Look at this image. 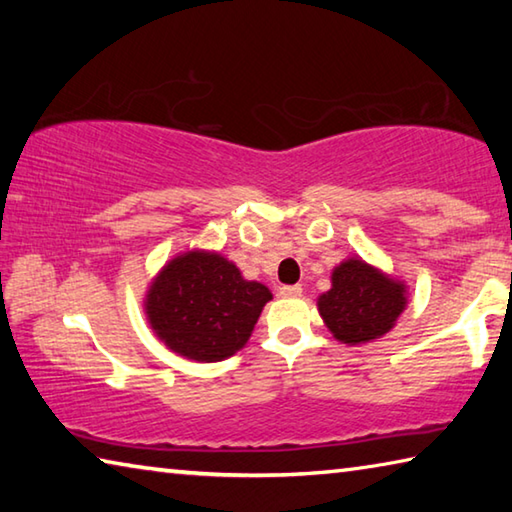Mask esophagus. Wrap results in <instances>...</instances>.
I'll return each mask as SVG.
<instances>
[{"mask_svg": "<svg viewBox=\"0 0 512 512\" xmlns=\"http://www.w3.org/2000/svg\"><path fill=\"white\" fill-rule=\"evenodd\" d=\"M280 296L282 298H300L302 287H300V284H289V287H280Z\"/></svg>", "mask_w": 512, "mask_h": 512, "instance_id": "obj_1", "label": "esophagus"}]
</instances>
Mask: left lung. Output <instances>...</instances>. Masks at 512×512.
<instances>
[{
    "label": "left lung",
    "mask_w": 512,
    "mask_h": 512,
    "mask_svg": "<svg viewBox=\"0 0 512 512\" xmlns=\"http://www.w3.org/2000/svg\"><path fill=\"white\" fill-rule=\"evenodd\" d=\"M404 305V284L381 275L361 259H348L336 266L332 289L318 298V311L329 332L350 345L384 336Z\"/></svg>",
    "instance_id": "left-lung-1"
}]
</instances>
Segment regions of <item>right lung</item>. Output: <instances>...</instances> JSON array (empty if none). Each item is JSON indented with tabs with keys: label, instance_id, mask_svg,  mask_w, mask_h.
Instances as JSON below:
<instances>
[{
	"label": "right lung",
	"instance_id": "1",
	"mask_svg": "<svg viewBox=\"0 0 512 512\" xmlns=\"http://www.w3.org/2000/svg\"><path fill=\"white\" fill-rule=\"evenodd\" d=\"M271 291L210 253L180 255L162 268L146 296L155 334L194 361H221L244 348Z\"/></svg>",
	"mask_w": 512,
	"mask_h": 512
}]
</instances>
